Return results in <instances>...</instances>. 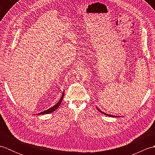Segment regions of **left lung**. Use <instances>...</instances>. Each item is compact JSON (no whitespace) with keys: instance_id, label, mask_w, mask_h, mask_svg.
I'll list each match as a JSON object with an SVG mask.
<instances>
[{"instance_id":"8db88e82","label":"left lung","mask_w":155,"mask_h":155,"mask_svg":"<svg viewBox=\"0 0 155 155\" xmlns=\"http://www.w3.org/2000/svg\"><path fill=\"white\" fill-rule=\"evenodd\" d=\"M97 109L98 110V111L99 112H101V113H102L103 114H104V115H107V116H108V117H117V116H114V115H110V114H107V113H104V112H103V111H101V110H99L98 109V108H97Z\"/></svg>"}]
</instances>
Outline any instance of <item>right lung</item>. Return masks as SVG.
<instances>
[{"label":"right lung","instance_id":"right-lung-1","mask_svg":"<svg viewBox=\"0 0 155 155\" xmlns=\"http://www.w3.org/2000/svg\"><path fill=\"white\" fill-rule=\"evenodd\" d=\"M64 91H63V92H62V97H61V99L59 100V101L58 102V103L56 104L55 105H54L53 107H52L51 108H48V109H47V110H45V111H42V112H41V113H38L39 114H48V113H52V112L53 111H54V110H56L58 108V107L60 106V104H61V103H62V99H63V97H64Z\"/></svg>","mask_w":155,"mask_h":155}]
</instances>
